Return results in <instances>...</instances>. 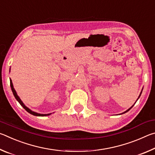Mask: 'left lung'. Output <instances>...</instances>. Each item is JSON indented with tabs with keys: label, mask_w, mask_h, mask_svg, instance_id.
<instances>
[{
	"label": "left lung",
	"mask_w": 155,
	"mask_h": 155,
	"mask_svg": "<svg viewBox=\"0 0 155 155\" xmlns=\"http://www.w3.org/2000/svg\"><path fill=\"white\" fill-rule=\"evenodd\" d=\"M141 92H142V90H141V93H140V96H139V97H138V98H137V100H138V99H139V98H140V96H141ZM133 105H134V104H133ZM133 105L132 107H130V108H129V109H128V110H127V111H124V113H122V114H125V113H127V112H128V111H129V110H130V109L131 108H132V107H133Z\"/></svg>",
	"instance_id": "8db88e82"
}]
</instances>
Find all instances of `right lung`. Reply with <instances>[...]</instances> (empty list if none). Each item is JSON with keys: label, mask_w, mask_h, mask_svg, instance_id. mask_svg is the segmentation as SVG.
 Returning a JSON list of instances; mask_svg holds the SVG:
<instances>
[{"label": "right lung", "mask_w": 155, "mask_h": 155, "mask_svg": "<svg viewBox=\"0 0 155 155\" xmlns=\"http://www.w3.org/2000/svg\"><path fill=\"white\" fill-rule=\"evenodd\" d=\"M10 86H11V88H12V92L13 94H14V96L15 98V99L17 100L18 103H19L20 104V105L22 106L23 108H24L26 111H27V112L29 113V114H32L33 115H35V116H47V115H51V114H38V113H36V112H34L33 111H31V110L30 109H28L27 107L25 106V104L22 103V101H21V99L20 98V97L18 96V94L16 93V91H15V90H14V85H13V83H12V80L10 79Z\"/></svg>", "instance_id": "obj_1"}]
</instances>
